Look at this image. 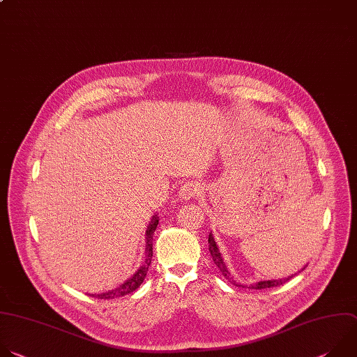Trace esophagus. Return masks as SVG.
<instances>
[{
  "instance_id": "obj_1",
  "label": "esophagus",
  "mask_w": 357,
  "mask_h": 357,
  "mask_svg": "<svg viewBox=\"0 0 357 357\" xmlns=\"http://www.w3.org/2000/svg\"><path fill=\"white\" fill-rule=\"evenodd\" d=\"M201 192H202V187H201L199 183H197V181H188V183H185V184L180 188L178 195H180L181 199L188 201V199H192V198L198 197Z\"/></svg>"
}]
</instances>
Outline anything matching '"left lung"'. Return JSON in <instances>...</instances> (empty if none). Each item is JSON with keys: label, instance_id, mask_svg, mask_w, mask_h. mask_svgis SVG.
I'll use <instances>...</instances> for the list:
<instances>
[{"label": "left lung", "instance_id": "1", "mask_svg": "<svg viewBox=\"0 0 357 357\" xmlns=\"http://www.w3.org/2000/svg\"><path fill=\"white\" fill-rule=\"evenodd\" d=\"M208 243H209V253H211V256H212V260H213V263L217 264V267L221 270V273L227 277V280L228 281H231L234 286H236V287H246V286H243L242 282H238L236 280H234V277L231 275V273H229V270H228V267H227V264H225V261H224V259H222V255H221V252H220V248H218V245H217V242H215V239H213V235H212V232L208 235ZM308 266V264H307ZM305 266V267H307ZM304 267V268H305ZM303 268V270H304ZM290 278H293V275H289V277H286V278H278V280H263V281H257V282H253V284H250L249 286V289H253V290H263V289H271V287H277V286H281V284H284V282H287Z\"/></svg>", "mask_w": 357, "mask_h": 357}]
</instances>
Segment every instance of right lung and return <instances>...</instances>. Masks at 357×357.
<instances>
[{"mask_svg": "<svg viewBox=\"0 0 357 357\" xmlns=\"http://www.w3.org/2000/svg\"><path fill=\"white\" fill-rule=\"evenodd\" d=\"M158 224H159V217L158 213H155V215L152 217L148 228H146V234H145V238H146V248H145V260H144V264H142L135 273L132 277H129L125 282H122L119 287L116 289H112L109 291H105V293H101V294H90L91 297H96L98 300H112V298H116V297H123L126 294H130L133 293L142 282H144L146 274H148V270H149V266L152 263V256H153V234L158 228Z\"/></svg>", "mask_w": 357, "mask_h": 357, "instance_id": "1", "label": "right lung"}]
</instances>
